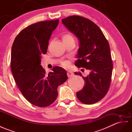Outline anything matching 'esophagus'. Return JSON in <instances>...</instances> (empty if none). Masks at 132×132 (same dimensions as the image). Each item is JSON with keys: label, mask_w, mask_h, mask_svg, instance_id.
I'll return each mask as SVG.
<instances>
[{"label": "esophagus", "mask_w": 132, "mask_h": 132, "mask_svg": "<svg viewBox=\"0 0 132 132\" xmlns=\"http://www.w3.org/2000/svg\"><path fill=\"white\" fill-rule=\"evenodd\" d=\"M67 75L69 77H71L73 76V72L71 71H68L67 72Z\"/></svg>", "instance_id": "esophagus-1"}]
</instances>
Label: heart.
Segmentation results:
<instances>
[{"mask_svg":"<svg viewBox=\"0 0 132 132\" xmlns=\"http://www.w3.org/2000/svg\"><path fill=\"white\" fill-rule=\"evenodd\" d=\"M62 40L63 42H67V41H70V40H73V37L70 35V34L69 33H66L63 35L62 37ZM61 65L62 66L65 67V68H67V67H69L70 66V62L68 61H63L61 62Z\"/></svg>","mask_w":132,"mask_h":132,"instance_id":"heart-1","label":"heart"}]
</instances>
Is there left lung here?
<instances>
[{"mask_svg": "<svg viewBox=\"0 0 132 132\" xmlns=\"http://www.w3.org/2000/svg\"><path fill=\"white\" fill-rule=\"evenodd\" d=\"M62 22L79 40L75 65L91 71L85 77L80 72H75L85 81L77 97L84 104L95 103L105 96L111 82L113 65L109 42L99 27L86 18L72 15Z\"/></svg>", "mask_w": 132, "mask_h": 132, "instance_id": "1", "label": "left lung"}]
</instances>
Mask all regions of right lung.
I'll return each mask as SVG.
<instances>
[{
    "label": "right lung",
    "instance_id": "1",
    "mask_svg": "<svg viewBox=\"0 0 132 132\" xmlns=\"http://www.w3.org/2000/svg\"><path fill=\"white\" fill-rule=\"evenodd\" d=\"M59 19L39 22L22 29L16 36L11 51V67L13 77L23 95L39 107L52 104L58 95L57 87L67 79L65 70L54 67L46 75L40 58L46 53L52 32Z\"/></svg>",
    "mask_w": 132,
    "mask_h": 132
}]
</instances>
